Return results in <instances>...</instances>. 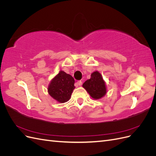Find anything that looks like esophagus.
I'll return each mask as SVG.
<instances>
[{
  "mask_svg": "<svg viewBox=\"0 0 156 156\" xmlns=\"http://www.w3.org/2000/svg\"><path fill=\"white\" fill-rule=\"evenodd\" d=\"M75 84H76V85H75V86H77H77H81V84H82V81H78Z\"/></svg>",
  "mask_w": 156,
  "mask_h": 156,
  "instance_id": "1",
  "label": "esophagus"
}]
</instances>
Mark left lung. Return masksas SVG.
I'll use <instances>...</instances> for the list:
<instances>
[{
    "label": "left lung",
    "mask_w": 156,
    "mask_h": 156,
    "mask_svg": "<svg viewBox=\"0 0 156 156\" xmlns=\"http://www.w3.org/2000/svg\"><path fill=\"white\" fill-rule=\"evenodd\" d=\"M83 87L94 100H100L107 94L106 83L98 71L91 74L90 79L83 83Z\"/></svg>",
    "instance_id": "1"
}]
</instances>
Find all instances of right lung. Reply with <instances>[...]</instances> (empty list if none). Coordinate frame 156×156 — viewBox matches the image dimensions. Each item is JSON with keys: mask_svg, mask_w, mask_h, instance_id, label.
Returning <instances> with one entry per match:
<instances>
[{"mask_svg": "<svg viewBox=\"0 0 156 156\" xmlns=\"http://www.w3.org/2000/svg\"><path fill=\"white\" fill-rule=\"evenodd\" d=\"M74 83L72 75L61 70L51 81L48 88V93L58 103L67 102L75 88Z\"/></svg>", "mask_w": 156, "mask_h": 156, "instance_id": "add662e5", "label": "right lung"}]
</instances>
